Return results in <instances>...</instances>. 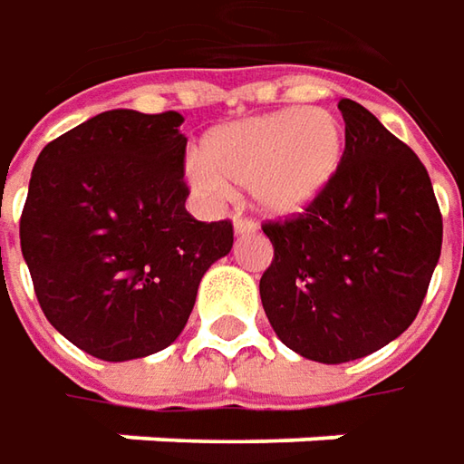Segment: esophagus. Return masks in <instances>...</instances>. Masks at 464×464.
<instances>
[{
	"label": "esophagus",
	"mask_w": 464,
	"mask_h": 464,
	"mask_svg": "<svg viewBox=\"0 0 464 464\" xmlns=\"http://www.w3.org/2000/svg\"><path fill=\"white\" fill-rule=\"evenodd\" d=\"M233 231H236V236H246V233L256 231V223H254V220H248V218L236 216L233 218Z\"/></svg>",
	"instance_id": "34e87169"
}]
</instances>
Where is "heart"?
<instances>
[{
	"instance_id": "b5f03b06",
	"label": "heart",
	"mask_w": 464,
	"mask_h": 464,
	"mask_svg": "<svg viewBox=\"0 0 464 464\" xmlns=\"http://www.w3.org/2000/svg\"><path fill=\"white\" fill-rule=\"evenodd\" d=\"M346 133L328 110L287 107L216 130L187 174L205 192L248 187L269 216L303 213L334 182Z\"/></svg>"
}]
</instances>
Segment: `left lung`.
<instances>
[{
	"label": "left lung",
	"instance_id": "obj_1",
	"mask_svg": "<svg viewBox=\"0 0 464 464\" xmlns=\"http://www.w3.org/2000/svg\"><path fill=\"white\" fill-rule=\"evenodd\" d=\"M339 110L342 169L303 216L264 223L275 259L259 280L280 342L324 364L398 339L441 254L440 205L419 156L360 102L342 100Z\"/></svg>",
	"mask_w": 464,
	"mask_h": 464
}]
</instances>
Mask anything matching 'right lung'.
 <instances>
[{
	"instance_id": "add662e5",
	"label": "right lung",
	"mask_w": 464,
	"mask_h": 464,
	"mask_svg": "<svg viewBox=\"0 0 464 464\" xmlns=\"http://www.w3.org/2000/svg\"><path fill=\"white\" fill-rule=\"evenodd\" d=\"M179 112L107 110L38 156L20 246L45 318L104 362L167 349L202 275L233 246L228 220L187 213Z\"/></svg>"
}]
</instances>
